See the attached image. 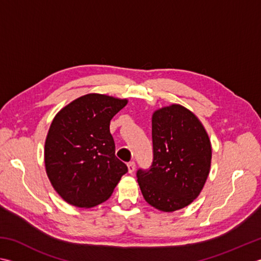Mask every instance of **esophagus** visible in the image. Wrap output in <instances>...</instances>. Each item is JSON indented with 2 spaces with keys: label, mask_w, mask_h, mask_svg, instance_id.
<instances>
[{
  "label": "esophagus",
  "mask_w": 261,
  "mask_h": 261,
  "mask_svg": "<svg viewBox=\"0 0 261 261\" xmlns=\"http://www.w3.org/2000/svg\"><path fill=\"white\" fill-rule=\"evenodd\" d=\"M135 170H136V163L135 162H130L129 164H127V172L134 173Z\"/></svg>",
  "instance_id": "esophagus-1"
}]
</instances>
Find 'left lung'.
Listing matches in <instances>:
<instances>
[{
  "instance_id": "1",
  "label": "left lung",
  "mask_w": 261,
  "mask_h": 261,
  "mask_svg": "<svg viewBox=\"0 0 261 261\" xmlns=\"http://www.w3.org/2000/svg\"><path fill=\"white\" fill-rule=\"evenodd\" d=\"M154 160L138 170L145 200L161 212L187 207L200 195L212 164V144L202 123L185 106L172 104L151 117Z\"/></svg>"
}]
</instances>
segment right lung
<instances>
[{
	"label": "right lung",
	"instance_id": "right-lung-1",
	"mask_svg": "<svg viewBox=\"0 0 261 261\" xmlns=\"http://www.w3.org/2000/svg\"><path fill=\"white\" fill-rule=\"evenodd\" d=\"M127 99L87 94L61 110L45 140L44 161L54 190L70 205L90 208L111 197L127 167L110 132Z\"/></svg>",
	"mask_w": 261,
	"mask_h": 261
}]
</instances>
